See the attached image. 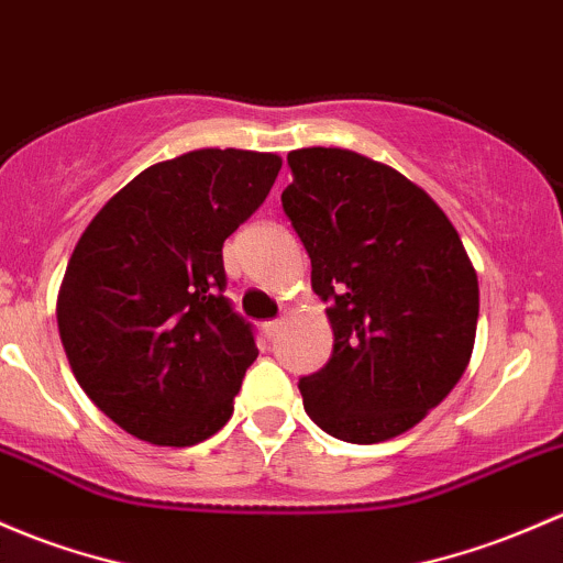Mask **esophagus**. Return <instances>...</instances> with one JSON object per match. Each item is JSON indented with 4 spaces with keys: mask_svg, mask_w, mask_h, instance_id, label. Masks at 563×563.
<instances>
[{
    "mask_svg": "<svg viewBox=\"0 0 563 563\" xmlns=\"http://www.w3.org/2000/svg\"><path fill=\"white\" fill-rule=\"evenodd\" d=\"M280 329H283V321H264L262 323V331H264L266 340H275L277 331H280Z\"/></svg>",
    "mask_w": 563,
    "mask_h": 563,
    "instance_id": "obj_1",
    "label": "esophagus"
}]
</instances>
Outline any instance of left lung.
I'll return each instance as SVG.
<instances>
[{
  "label": "left lung",
  "instance_id": "left-lung-1",
  "mask_svg": "<svg viewBox=\"0 0 563 563\" xmlns=\"http://www.w3.org/2000/svg\"><path fill=\"white\" fill-rule=\"evenodd\" d=\"M288 167L283 210L334 331L329 364L299 380L307 416L356 445L405 434L470 364L475 266L440 205L388 164L301 147Z\"/></svg>",
  "mask_w": 563,
  "mask_h": 563
}]
</instances>
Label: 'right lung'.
<instances>
[{"instance_id": "obj_1", "label": "right lung", "mask_w": 563, "mask_h": 563, "mask_svg": "<svg viewBox=\"0 0 563 563\" xmlns=\"http://www.w3.org/2000/svg\"><path fill=\"white\" fill-rule=\"evenodd\" d=\"M277 153L202 147L142 169L75 245L56 318L88 399L137 440L188 448L227 426L258 356L223 297V242L262 207Z\"/></svg>"}]
</instances>
